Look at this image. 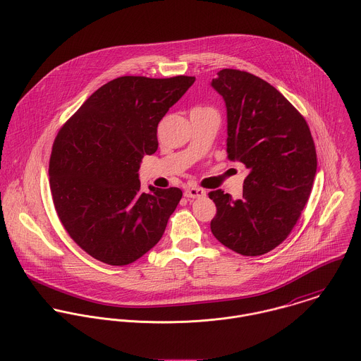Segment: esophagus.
<instances>
[{
	"label": "esophagus",
	"instance_id": "obj_1",
	"mask_svg": "<svg viewBox=\"0 0 361 361\" xmlns=\"http://www.w3.org/2000/svg\"><path fill=\"white\" fill-rule=\"evenodd\" d=\"M185 197H188V199H202V197H206V190H203L200 188H188L185 190Z\"/></svg>",
	"mask_w": 361,
	"mask_h": 361
}]
</instances>
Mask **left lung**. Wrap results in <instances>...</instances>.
Returning a JSON list of instances; mask_svg holds the SVG:
<instances>
[{
	"label": "left lung",
	"instance_id": "obj_1",
	"mask_svg": "<svg viewBox=\"0 0 361 361\" xmlns=\"http://www.w3.org/2000/svg\"><path fill=\"white\" fill-rule=\"evenodd\" d=\"M211 86L226 105V153L249 168L243 197L209 192L216 215L211 232L242 256H261L281 245L309 200L317 153L309 125L274 86L257 76L222 69Z\"/></svg>",
	"mask_w": 361,
	"mask_h": 361
}]
</instances>
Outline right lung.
<instances>
[{
	"label": "right lung",
	"instance_id": "1",
	"mask_svg": "<svg viewBox=\"0 0 361 361\" xmlns=\"http://www.w3.org/2000/svg\"><path fill=\"white\" fill-rule=\"evenodd\" d=\"M193 76H122L96 90L61 128L50 158L56 214L78 246L109 265L153 249L182 199L178 188L140 190L139 168L158 149L157 126Z\"/></svg>",
	"mask_w": 361,
	"mask_h": 361
}]
</instances>
